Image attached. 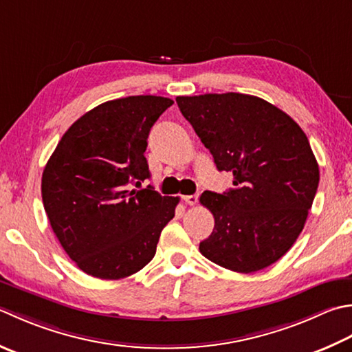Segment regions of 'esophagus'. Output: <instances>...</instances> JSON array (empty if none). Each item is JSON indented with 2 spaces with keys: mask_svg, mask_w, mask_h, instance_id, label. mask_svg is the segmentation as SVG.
<instances>
[{
  "mask_svg": "<svg viewBox=\"0 0 352 352\" xmlns=\"http://www.w3.org/2000/svg\"><path fill=\"white\" fill-rule=\"evenodd\" d=\"M183 199L186 201V204L189 206H195L198 203V194H194V195H186L183 197Z\"/></svg>",
  "mask_w": 352,
  "mask_h": 352,
  "instance_id": "1",
  "label": "esophagus"
}]
</instances>
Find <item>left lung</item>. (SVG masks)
<instances>
[{
	"mask_svg": "<svg viewBox=\"0 0 352 352\" xmlns=\"http://www.w3.org/2000/svg\"><path fill=\"white\" fill-rule=\"evenodd\" d=\"M175 100L218 170L232 172L235 186L199 197L215 218L199 252L238 273L274 264L300 235L318 192L319 164L305 133L256 96L199 94Z\"/></svg>",
	"mask_w": 352,
	"mask_h": 352,
	"instance_id": "1",
	"label": "left lung"
}]
</instances>
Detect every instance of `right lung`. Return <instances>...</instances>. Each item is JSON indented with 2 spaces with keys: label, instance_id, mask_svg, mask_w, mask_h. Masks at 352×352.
I'll return each mask as SVG.
<instances>
[{
  "label": "right lung",
  "instance_id": "right-lung-1",
  "mask_svg": "<svg viewBox=\"0 0 352 352\" xmlns=\"http://www.w3.org/2000/svg\"><path fill=\"white\" fill-rule=\"evenodd\" d=\"M172 103L162 96L100 103L67 129L48 158L41 183L48 221L89 276L113 280L142 270L175 215L180 198L142 189L151 177L149 131Z\"/></svg>",
  "mask_w": 352,
  "mask_h": 352
}]
</instances>
